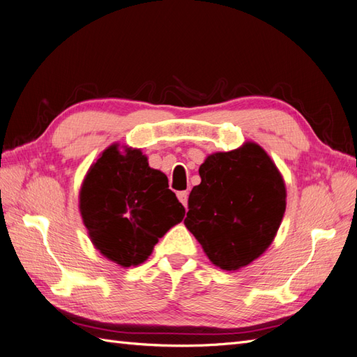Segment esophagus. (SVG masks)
<instances>
[{"label":"esophagus","mask_w":357,"mask_h":357,"mask_svg":"<svg viewBox=\"0 0 357 357\" xmlns=\"http://www.w3.org/2000/svg\"><path fill=\"white\" fill-rule=\"evenodd\" d=\"M178 199H179V202L184 205V206H187V202H188V192H179L178 193Z\"/></svg>","instance_id":"34e87169"}]
</instances>
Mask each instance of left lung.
Segmentation results:
<instances>
[{
    "label": "left lung",
    "instance_id": "8db88e82",
    "mask_svg": "<svg viewBox=\"0 0 357 357\" xmlns=\"http://www.w3.org/2000/svg\"><path fill=\"white\" fill-rule=\"evenodd\" d=\"M199 175L184 223L210 261L237 271L259 259L286 210V185L277 165L259 144L245 143L210 155Z\"/></svg>",
    "mask_w": 357,
    "mask_h": 357
}]
</instances>
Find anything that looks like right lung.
Returning a JSON list of instances; mask_svg holds the SVG:
<instances>
[{
    "instance_id": "right-lung-1",
    "label": "right lung",
    "mask_w": 357,
    "mask_h": 357,
    "mask_svg": "<svg viewBox=\"0 0 357 357\" xmlns=\"http://www.w3.org/2000/svg\"><path fill=\"white\" fill-rule=\"evenodd\" d=\"M80 214L91 242L123 268L147 260L153 246L184 219L167 176L149 167L138 149H106L80 188Z\"/></svg>"
}]
</instances>
